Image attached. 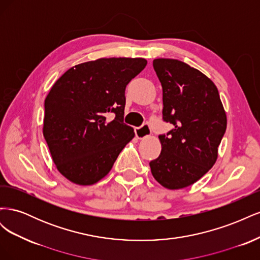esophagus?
I'll return each mask as SVG.
<instances>
[{
	"instance_id": "34e87169",
	"label": "esophagus",
	"mask_w": 260,
	"mask_h": 260,
	"mask_svg": "<svg viewBox=\"0 0 260 260\" xmlns=\"http://www.w3.org/2000/svg\"><path fill=\"white\" fill-rule=\"evenodd\" d=\"M135 133L138 139H144L151 135V127L148 123H143L141 127H137L135 129Z\"/></svg>"
}]
</instances>
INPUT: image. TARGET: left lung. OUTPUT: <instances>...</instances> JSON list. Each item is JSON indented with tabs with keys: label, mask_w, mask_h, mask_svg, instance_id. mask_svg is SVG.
Returning a JSON list of instances; mask_svg holds the SVG:
<instances>
[{
	"label": "left lung",
	"mask_w": 260,
	"mask_h": 260,
	"mask_svg": "<svg viewBox=\"0 0 260 260\" xmlns=\"http://www.w3.org/2000/svg\"><path fill=\"white\" fill-rule=\"evenodd\" d=\"M153 67L162 88V120L174 129L158 136L161 152L149 167L162 186L178 190L214 166L226 116L217 86L200 70L171 58L154 59Z\"/></svg>",
	"instance_id": "8db88e82"
}]
</instances>
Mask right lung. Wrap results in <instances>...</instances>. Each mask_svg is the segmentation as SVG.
I'll return each mask as SVG.
<instances>
[{"label": "right lung", "instance_id": "1", "mask_svg": "<svg viewBox=\"0 0 260 260\" xmlns=\"http://www.w3.org/2000/svg\"><path fill=\"white\" fill-rule=\"evenodd\" d=\"M146 64L144 58H99L70 68L52 86L43 136L58 171L72 182L96 183L135 137L123 122L124 91Z\"/></svg>", "mask_w": 260, "mask_h": 260}]
</instances>
